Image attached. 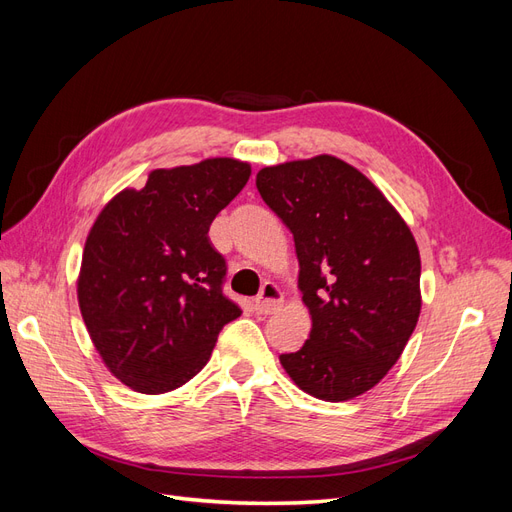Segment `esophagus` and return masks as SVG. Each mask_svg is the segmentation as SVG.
Returning a JSON list of instances; mask_svg holds the SVG:
<instances>
[{"instance_id":"obj_1","label":"esophagus","mask_w":512,"mask_h":512,"mask_svg":"<svg viewBox=\"0 0 512 512\" xmlns=\"http://www.w3.org/2000/svg\"><path fill=\"white\" fill-rule=\"evenodd\" d=\"M284 303V294L273 282H265L254 299V309L258 314H273L275 309H280Z\"/></svg>"}]
</instances>
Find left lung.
Returning a JSON list of instances; mask_svg holds the SVG:
<instances>
[{
    "mask_svg": "<svg viewBox=\"0 0 512 512\" xmlns=\"http://www.w3.org/2000/svg\"><path fill=\"white\" fill-rule=\"evenodd\" d=\"M256 188L294 237L312 331L280 363L301 391L348 401L389 374L421 316V254L404 218L335 156L258 170Z\"/></svg>",
    "mask_w": 512,
    "mask_h": 512,
    "instance_id": "left-lung-1",
    "label": "left lung"
}]
</instances>
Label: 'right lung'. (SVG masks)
<instances>
[{
  "instance_id": "obj_1",
  "label": "right lung",
  "mask_w": 512,
  "mask_h": 512,
  "mask_svg": "<svg viewBox=\"0 0 512 512\" xmlns=\"http://www.w3.org/2000/svg\"><path fill=\"white\" fill-rule=\"evenodd\" d=\"M250 175L235 158L156 168L141 190L108 200L91 226L76 297L102 363L132 391L179 389L241 316L224 297L226 262L207 232Z\"/></svg>"
}]
</instances>
